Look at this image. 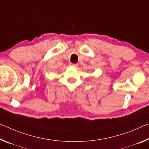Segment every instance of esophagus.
I'll return each mask as SVG.
<instances>
[{
    "label": "esophagus",
    "instance_id": "esophagus-1",
    "mask_svg": "<svg viewBox=\"0 0 149 149\" xmlns=\"http://www.w3.org/2000/svg\"><path fill=\"white\" fill-rule=\"evenodd\" d=\"M72 65L74 66V67L75 68H77V67H78V65H77V64H74V65Z\"/></svg>",
    "mask_w": 149,
    "mask_h": 149
}]
</instances>
